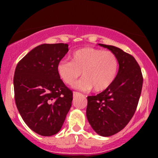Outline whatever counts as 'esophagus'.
<instances>
[{
	"label": "esophagus",
	"mask_w": 158,
	"mask_h": 158,
	"mask_svg": "<svg viewBox=\"0 0 158 158\" xmlns=\"http://www.w3.org/2000/svg\"><path fill=\"white\" fill-rule=\"evenodd\" d=\"M73 96H76V95H79V92H73Z\"/></svg>",
	"instance_id": "1"
}]
</instances>
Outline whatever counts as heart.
<instances>
[{"label":"heart","instance_id":"1","mask_svg":"<svg viewBox=\"0 0 158 158\" xmlns=\"http://www.w3.org/2000/svg\"><path fill=\"white\" fill-rule=\"evenodd\" d=\"M60 79L72 85L82 75L83 79L76 82L75 89L102 92L108 89L115 79L118 71V60L111 51L85 47L75 51L72 61L60 60L56 66Z\"/></svg>","mask_w":158,"mask_h":158}]
</instances>
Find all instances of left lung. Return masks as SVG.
<instances>
[{"label":"left lung","mask_w":158,"mask_h":158,"mask_svg":"<svg viewBox=\"0 0 158 158\" xmlns=\"http://www.w3.org/2000/svg\"><path fill=\"white\" fill-rule=\"evenodd\" d=\"M115 54L118 72L113 83L96 95L87 97L86 117L98 135L109 137L125 128L133 117L141 96V68L130 54L114 46L98 44Z\"/></svg>","instance_id":"8db88e82"}]
</instances>
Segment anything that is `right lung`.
<instances>
[{
  "label": "right lung",
  "mask_w": 158,
  "mask_h": 158,
  "mask_svg": "<svg viewBox=\"0 0 158 158\" xmlns=\"http://www.w3.org/2000/svg\"><path fill=\"white\" fill-rule=\"evenodd\" d=\"M66 44H41L18 63L14 76V98L22 118L42 136H52L63 126L73 92L57 73V63L69 51Z\"/></svg>",
  "instance_id": "right-lung-1"
}]
</instances>
